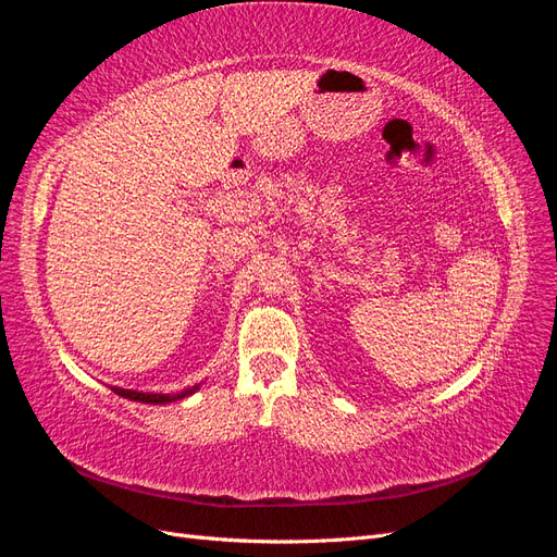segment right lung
<instances>
[{
	"label": "right lung",
	"instance_id": "1",
	"mask_svg": "<svg viewBox=\"0 0 557 557\" xmlns=\"http://www.w3.org/2000/svg\"><path fill=\"white\" fill-rule=\"evenodd\" d=\"M201 387V383L193 385V387H185V391H178V393H144V391H129V387H117L113 385L111 391L115 395H121L125 399H132V401H141V404H170V401H178L183 397H190L195 395Z\"/></svg>",
	"mask_w": 557,
	"mask_h": 557
}]
</instances>
